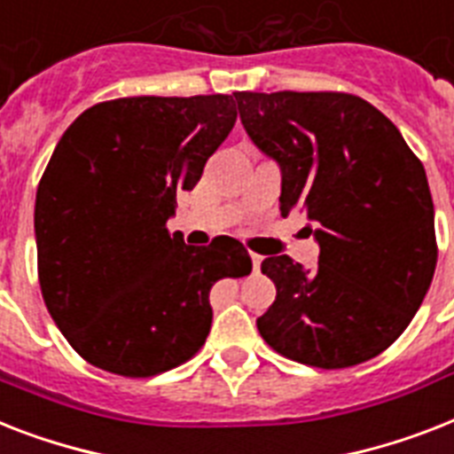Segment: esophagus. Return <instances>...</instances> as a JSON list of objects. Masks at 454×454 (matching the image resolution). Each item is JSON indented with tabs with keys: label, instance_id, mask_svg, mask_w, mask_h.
I'll return each instance as SVG.
<instances>
[{
	"label": "esophagus",
	"instance_id": "34e87169",
	"mask_svg": "<svg viewBox=\"0 0 454 454\" xmlns=\"http://www.w3.org/2000/svg\"><path fill=\"white\" fill-rule=\"evenodd\" d=\"M252 268H254V270H259V268H261V256H259V254H252Z\"/></svg>",
	"mask_w": 454,
	"mask_h": 454
}]
</instances>
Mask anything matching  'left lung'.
<instances>
[{"label": "left lung", "instance_id": "8db88e82", "mask_svg": "<svg viewBox=\"0 0 454 454\" xmlns=\"http://www.w3.org/2000/svg\"><path fill=\"white\" fill-rule=\"evenodd\" d=\"M247 135L282 169V216L319 242L305 270L261 263L278 296L256 319L275 352L315 368L356 366L399 338L429 291L438 247L419 158L396 125L349 93H233Z\"/></svg>", "mask_w": 454, "mask_h": 454}]
</instances>
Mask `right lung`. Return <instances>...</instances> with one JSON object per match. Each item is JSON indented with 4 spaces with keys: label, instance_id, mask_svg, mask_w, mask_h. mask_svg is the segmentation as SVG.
Listing matches in <instances>:
<instances>
[{
    "label": "right lung",
    "instance_id": "1",
    "mask_svg": "<svg viewBox=\"0 0 454 454\" xmlns=\"http://www.w3.org/2000/svg\"><path fill=\"white\" fill-rule=\"evenodd\" d=\"M235 119L231 95H144L90 106L60 137L36 189V268L88 364L151 378L189 361L212 326L209 289L252 272L238 239L189 247L168 231Z\"/></svg>",
    "mask_w": 454,
    "mask_h": 454
}]
</instances>
